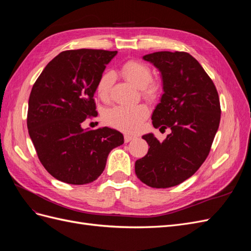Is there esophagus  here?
Instances as JSON below:
<instances>
[{
    "instance_id": "obj_1",
    "label": "esophagus",
    "mask_w": 251,
    "mask_h": 251,
    "mask_svg": "<svg viewBox=\"0 0 251 251\" xmlns=\"http://www.w3.org/2000/svg\"><path fill=\"white\" fill-rule=\"evenodd\" d=\"M136 137L134 135H130V134H125V142H130L132 140H134Z\"/></svg>"
}]
</instances>
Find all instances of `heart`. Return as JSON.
Listing matches in <instances>:
<instances>
[{
	"label": "heart",
	"instance_id": "obj_1",
	"mask_svg": "<svg viewBox=\"0 0 251 251\" xmlns=\"http://www.w3.org/2000/svg\"><path fill=\"white\" fill-rule=\"evenodd\" d=\"M120 72L127 81L140 88L141 94L147 100L153 101L160 95V83L151 79L153 74L147 65L137 60H127L120 67ZM113 83V72L105 71L101 74L96 86V93L101 100L107 101L110 98ZM148 115L149 110L146 104L140 103L132 107L117 105L105 112L104 121L109 126L119 128L121 131L136 132L141 127Z\"/></svg>",
	"mask_w": 251,
	"mask_h": 251
}]
</instances>
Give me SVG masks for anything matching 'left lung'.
Listing matches in <instances>:
<instances>
[{"label":"left lung","instance_id":"obj_1","mask_svg":"<svg viewBox=\"0 0 251 251\" xmlns=\"http://www.w3.org/2000/svg\"><path fill=\"white\" fill-rule=\"evenodd\" d=\"M143 59L162 76L164 93L151 115L153 126L172 132L162 142L151 133L142 136L150 149L135 162V173L151 187H172L192 177L207 158L221 118L220 100L215 83L189 53L160 51Z\"/></svg>","mask_w":251,"mask_h":251}]
</instances>
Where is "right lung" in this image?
I'll list each match as a JSON object with an SVG mask.
<instances>
[{"mask_svg": "<svg viewBox=\"0 0 251 251\" xmlns=\"http://www.w3.org/2000/svg\"><path fill=\"white\" fill-rule=\"evenodd\" d=\"M117 51L78 49L60 52L45 67L29 96L27 126L46 171L68 184L93 182L105 168L110 151L124 135L110 127L83 130L96 117L94 93L105 66Z\"/></svg>", "mask_w": 251, "mask_h": 251, "instance_id": "add662e5", "label": "right lung"}]
</instances>
